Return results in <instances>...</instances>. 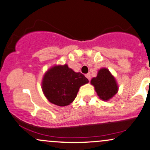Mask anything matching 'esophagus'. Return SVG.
Listing matches in <instances>:
<instances>
[{
    "label": "esophagus",
    "instance_id": "obj_1",
    "mask_svg": "<svg viewBox=\"0 0 150 150\" xmlns=\"http://www.w3.org/2000/svg\"><path fill=\"white\" fill-rule=\"evenodd\" d=\"M86 77H87V79H88V80L90 81V80H91V76H90V75H89V74L88 73V74H86Z\"/></svg>",
    "mask_w": 150,
    "mask_h": 150
}]
</instances>
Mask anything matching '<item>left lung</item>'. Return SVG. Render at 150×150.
Returning a JSON list of instances; mask_svg holds the SVG:
<instances>
[{
    "label": "left lung",
    "mask_w": 150,
    "mask_h": 150,
    "mask_svg": "<svg viewBox=\"0 0 150 150\" xmlns=\"http://www.w3.org/2000/svg\"><path fill=\"white\" fill-rule=\"evenodd\" d=\"M91 84L94 86L97 95L103 101H108L118 92V87L116 79L106 68H101Z\"/></svg>",
    "instance_id": "8db88e82"
}]
</instances>
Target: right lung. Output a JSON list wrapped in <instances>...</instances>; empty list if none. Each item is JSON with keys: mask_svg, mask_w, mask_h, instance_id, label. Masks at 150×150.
I'll return each instance as SVG.
<instances>
[{"mask_svg": "<svg viewBox=\"0 0 150 150\" xmlns=\"http://www.w3.org/2000/svg\"><path fill=\"white\" fill-rule=\"evenodd\" d=\"M89 80L81 73H75L68 65H55L44 74L42 90L50 102L59 106L71 104L81 86Z\"/></svg>", "mask_w": 150, "mask_h": 150, "instance_id": "add662e5", "label": "right lung"}]
</instances>
